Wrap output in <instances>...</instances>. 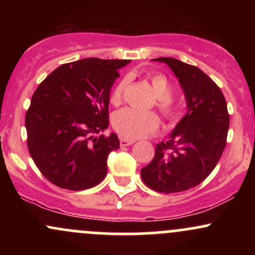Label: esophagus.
<instances>
[{"label": "esophagus", "mask_w": 255, "mask_h": 255, "mask_svg": "<svg viewBox=\"0 0 255 255\" xmlns=\"http://www.w3.org/2000/svg\"><path fill=\"white\" fill-rule=\"evenodd\" d=\"M135 142V140H131V139H125V137H121L120 139V145L124 147V146H129L131 144H134Z\"/></svg>", "instance_id": "1"}]
</instances>
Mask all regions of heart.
Here are the masks:
<instances>
[{
  "label": "heart",
  "mask_w": 255,
  "mask_h": 255,
  "mask_svg": "<svg viewBox=\"0 0 255 255\" xmlns=\"http://www.w3.org/2000/svg\"><path fill=\"white\" fill-rule=\"evenodd\" d=\"M152 89L156 95V108L165 120L176 118V105L171 99L172 86L163 74H154L150 77ZM127 85V79H122L116 85L110 96V102L118 105L122 102L124 91ZM158 118L154 113H144L131 108H124L116 111L113 116L114 129L128 139H137L147 134L154 133L158 129Z\"/></svg>",
  "instance_id": "1"
}]
</instances>
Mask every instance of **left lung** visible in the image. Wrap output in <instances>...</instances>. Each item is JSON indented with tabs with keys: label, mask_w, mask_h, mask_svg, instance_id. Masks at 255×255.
I'll use <instances>...</instances> for the list:
<instances>
[{
	"label": "left lung",
	"mask_w": 255,
	"mask_h": 255,
	"mask_svg": "<svg viewBox=\"0 0 255 255\" xmlns=\"http://www.w3.org/2000/svg\"><path fill=\"white\" fill-rule=\"evenodd\" d=\"M153 61L168 64L178 78L187 114L169 139L157 144L141 178L156 192H183L203 182L216 168L227 145L230 116L221 89L201 69L172 57Z\"/></svg>",
	"instance_id": "left-lung-1"
}]
</instances>
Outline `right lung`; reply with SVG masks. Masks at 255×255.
I'll list each match as a JSON object with an SVG mask.
<instances>
[{
    "label": "right lung",
    "mask_w": 255,
    "mask_h": 255,
    "mask_svg": "<svg viewBox=\"0 0 255 255\" xmlns=\"http://www.w3.org/2000/svg\"><path fill=\"white\" fill-rule=\"evenodd\" d=\"M129 62L91 57L64 63L34 91L25 118L27 147L55 186L83 191L104 180L108 156L120 141L115 133L93 134L109 126L111 86Z\"/></svg>",
    "instance_id": "right-lung-1"
}]
</instances>
